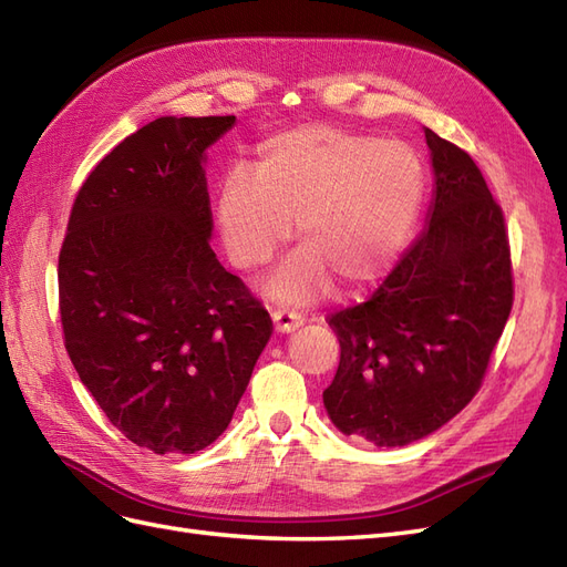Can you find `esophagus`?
Wrapping results in <instances>:
<instances>
[{
  "instance_id": "34e87169",
  "label": "esophagus",
  "mask_w": 567,
  "mask_h": 567,
  "mask_svg": "<svg viewBox=\"0 0 567 567\" xmlns=\"http://www.w3.org/2000/svg\"><path fill=\"white\" fill-rule=\"evenodd\" d=\"M271 321H274V329L279 333H293L298 326H302V319L296 312H288V310H274Z\"/></svg>"
}]
</instances>
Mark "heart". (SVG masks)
Wrapping results in <instances>:
<instances>
[{"label": "heart", "mask_w": 567, "mask_h": 567, "mask_svg": "<svg viewBox=\"0 0 567 567\" xmlns=\"http://www.w3.org/2000/svg\"><path fill=\"white\" fill-rule=\"evenodd\" d=\"M425 192L416 151L333 125L267 136L252 165L219 179L215 227L231 265L265 267L290 238L302 244L265 284L286 302L359 290L394 267L416 227Z\"/></svg>", "instance_id": "1"}]
</instances>
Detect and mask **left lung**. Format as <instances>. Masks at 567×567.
Returning <instances> with one entry per match:
<instances>
[{
	"label": "left lung",
	"mask_w": 567,
	"mask_h": 567,
	"mask_svg": "<svg viewBox=\"0 0 567 567\" xmlns=\"http://www.w3.org/2000/svg\"><path fill=\"white\" fill-rule=\"evenodd\" d=\"M425 229L375 293L336 312L340 364L323 406L342 435L404 447L466 406L513 305L502 208L466 151L423 127Z\"/></svg>",
	"instance_id": "obj_1"
}]
</instances>
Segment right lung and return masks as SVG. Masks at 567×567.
I'll return each mask as SVG.
<instances>
[{"label": "right lung", "instance_id": "1", "mask_svg": "<svg viewBox=\"0 0 567 567\" xmlns=\"http://www.w3.org/2000/svg\"><path fill=\"white\" fill-rule=\"evenodd\" d=\"M236 115H163L84 179L59 255L68 357L109 421L153 454L227 431L271 319L210 248L208 148Z\"/></svg>", "mask_w": 567, "mask_h": 567}]
</instances>
